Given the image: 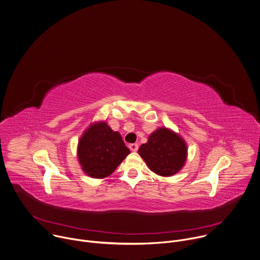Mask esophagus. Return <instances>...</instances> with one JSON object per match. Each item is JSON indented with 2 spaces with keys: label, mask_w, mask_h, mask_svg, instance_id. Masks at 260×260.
Instances as JSON below:
<instances>
[{
  "label": "esophagus",
  "mask_w": 260,
  "mask_h": 260,
  "mask_svg": "<svg viewBox=\"0 0 260 260\" xmlns=\"http://www.w3.org/2000/svg\"><path fill=\"white\" fill-rule=\"evenodd\" d=\"M128 148L133 151V152H136V151H138V149H139V145L138 144H129V146H128Z\"/></svg>",
  "instance_id": "34e87169"
}]
</instances>
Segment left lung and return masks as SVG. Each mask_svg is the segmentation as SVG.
<instances>
[{
    "instance_id": "obj_1",
    "label": "left lung",
    "mask_w": 260,
    "mask_h": 260,
    "mask_svg": "<svg viewBox=\"0 0 260 260\" xmlns=\"http://www.w3.org/2000/svg\"><path fill=\"white\" fill-rule=\"evenodd\" d=\"M139 154L155 174L169 177L184 166L187 146L179 135L162 127L150 135L148 142L140 147Z\"/></svg>"
}]
</instances>
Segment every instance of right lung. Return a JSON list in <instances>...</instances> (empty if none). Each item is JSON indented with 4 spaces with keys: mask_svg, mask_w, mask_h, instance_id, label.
<instances>
[{
    "mask_svg": "<svg viewBox=\"0 0 260 260\" xmlns=\"http://www.w3.org/2000/svg\"><path fill=\"white\" fill-rule=\"evenodd\" d=\"M129 153L120 134L105 122L91 125L78 142L77 156L81 168L95 179L110 176Z\"/></svg>",
    "mask_w": 260,
    "mask_h": 260,
    "instance_id": "1",
    "label": "right lung"
}]
</instances>
